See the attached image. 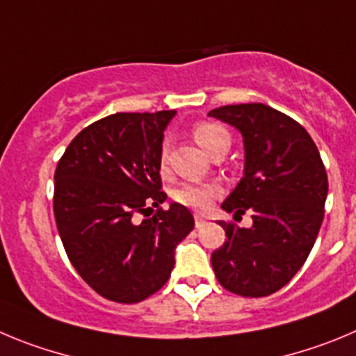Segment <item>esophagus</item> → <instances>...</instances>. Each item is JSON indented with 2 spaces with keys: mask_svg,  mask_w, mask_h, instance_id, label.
Instances as JSON below:
<instances>
[{
  "mask_svg": "<svg viewBox=\"0 0 356 356\" xmlns=\"http://www.w3.org/2000/svg\"><path fill=\"white\" fill-rule=\"evenodd\" d=\"M207 223V220L204 216H202V214H195V225L197 227H204Z\"/></svg>",
  "mask_w": 356,
  "mask_h": 356,
  "instance_id": "34e87169",
  "label": "esophagus"
}]
</instances>
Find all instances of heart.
Masks as SVG:
<instances>
[{
	"mask_svg": "<svg viewBox=\"0 0 356 356\" xmlns=\"http://www.w3.org/2000/svg\"><path fill=\"white\" fill-rule=\"evenodd\" d=\"M191 133H193L195 142L206 150L207 154H213L218 147L230 143L229 133L213 122H197ZM166 158H168V149H166V145H163L159 150L161 170H165ZM218 195H220V188L216 184H182L174 191L175 202L186 207H191V209H206L209 202Z\"/></svg>",
	"mask_w": 356,
	"mask_h": 356,
	"instance_id": "1",
	"label": "heart"
}]
</instances>
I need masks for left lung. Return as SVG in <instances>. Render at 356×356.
<instances>
[{"label":"left lung","mask_w":356,"mask_h":356,"mask_svg":"<svg viewBox=\"0 0 356 356\" xmlns=\"http://www.w3.org/2000/svg\"><path fill=\"white\" fill-rule=\"evenodd\" d=\"M209 117L234 126L245 143V175L222 207L252 213V227L220 222L223 246L211 255L227 291L246 298L277 293L309 257L325 216L328 177L305 127L261 104H230Z\"/></svg>","instance_id":"1"}]
</instances>
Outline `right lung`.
<instances>
[{
	"label": "right lung",
	"mask_w": 356,
	"mask_h": 356,
	"mask_svg": "<svg viewBox=\"0 0 356 356\" xmlns=\"http://www.w3.org/2000/svg\"><path fill=\"white\" fill-rule=\"evenodd\" d=\"M175 110L115 113L86 126L54 172L53 209L67 257L102 298L138 303L170 278L175 246L193 230L181 204L159 207V150ZM156 213L142 224L136 213Z\"/></svg>",
	"instance_id": "right-lung-1"
}]
</instances>
